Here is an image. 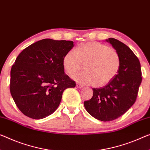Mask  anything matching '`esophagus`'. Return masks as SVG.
<instances>
[{
  "mask_svg": "<svg viewBox=\"0 0 150 150\" xmlns=\"http://www.w3.org/2000/svg\"><path fill=\"white\" fill-rule=\"evenodd\" d=\"M76 87H77V88H83V86H82V85L80 84H78V83H77V84H76Z\"/></svg>",
  "mask_w": 150,
  "mask_h": 150,
  "instance_id": "1",
  "label": "esophagus"
}]
</instances>
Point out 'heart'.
I'll return each mask as SVG.
<instances>
[{
    "instance_id": "heart-1",
    "label": "heart",
    "mask_w": 150,
    "mask_h": 150,
    "mask_svg": "<svg viewBox=\"0 0 150 150\" xmlns=\"http://www.w3.org/2000/svg\"><path fill=\"white\" fill-rule=\"evenodd\" d=\"M86 63V71L74 75L76 81L86 85L103 86L117 74L120 68V57L115 49L97 41L83 43L66 53L63 66L66 73L73 75Z\"/></svg>"
}]
</instances>
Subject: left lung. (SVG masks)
<instances>
[{
	"mask_svg": "<svg viewBox=\"0 0 150 150\" xmlns=\"http://www.w3.org/2000/svg\"><path fill=\"white\" fill-rule=\"evenodd\" d=\"M120 57V68L111 81L102 88H93V96L84 101L87 112L102 121L115 120L130 109L136 100L142 83L141 64L128 46L114 38L106 40Z\"/></svg>",
	"mask_w": 150,
	"mask_h": 150,
	"instance_id": "left-lung-1",
	"label": "left lung"
}]
</instances>
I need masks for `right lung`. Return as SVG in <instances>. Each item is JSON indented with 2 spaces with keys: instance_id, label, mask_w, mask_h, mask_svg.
<instances>
[{
  "instance_id": "1",
  "label": "right lung",
  "mask_w": 150,
  "mask_h": 150,
  "mask_svg": "<svg viewBox=\"0 0 150 150\" xmlns=\"http://www.w3.org/2000/svg\"><path fill=\"white\" fill-rule=\"evenodd\" d=\"M74 47L72 41L44 39L20 53L11 70L10 91L17 107L30 118L52 114L64 90L76 83L64 74L63 58Z\"/></svg>"
}]
</instances>
